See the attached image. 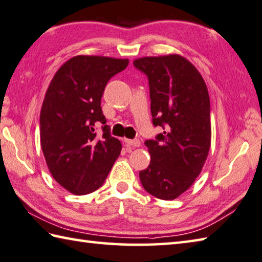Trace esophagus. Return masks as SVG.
I'll return each instance as SVG.
<instances>
[{"label": "esophagus", "instance_id": "esophagus-1", "mask_svg": "<svg viewBox=\"0 0 262 262\" xmlns=\"http://www.w3.org/2000/svg\"><path fill=\"white\" fill-rule=\"evenodd\" d=\"M124 142L127 146H131V147H139L140 146L139 139H124Z\"/></svg>", "mask_w": 262, "mask_h": 262}]
</instances>
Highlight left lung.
I'll return each mask as SVG.
<instances>
[{"label":"left lung","instance_id":"left-lung-1","mask_svg":"<svg viewBox=\"0 0 262 262\" xmlns=\"http://www.w3.org/2000/svg\"><path fill=\"white\" fill-rule=\"evenodd\" d=\"M133 66L148 78L154 126L163 132L145 145L150 163L139 172L147 192L174 200L194 184L211 146L210 97L203 77L179 54L145 57Z\"/></svg>","mask_w":262,"mask_h":262}]
</instances>
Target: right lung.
I'll list each match as a JSON object with an SVG mask.
<instances>
[{"mask_svg": "<svg viewBox=\"0 0 262 262\" xmlns=\"http://www.w3.org/2000/svg\"><path fill=\"white\" fill-rule=\"evenodd\" d=\"M127 65V59L76 56L48 88L39 115L41 147L54 180L74 195L101 187L120 156L121 141L112 137L100 102L108 81Z\"/></svg>", "mask_w": 262, "mask_h": 262, "instance_id": "obj_1", "label": "right lung"}]
</instances>
